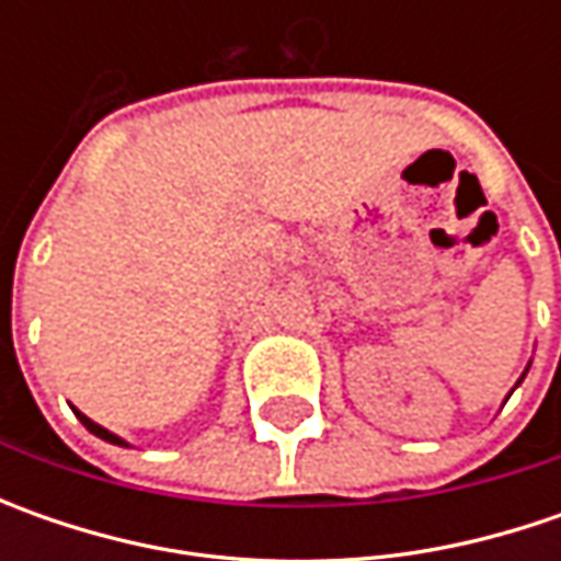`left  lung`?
<instances>
[{"mask_svg": "<svg viewBox=\"0 0 561 561\" xmlns=\"http://www.w3.org/2000/svg\"><path fill=\"white\" fill-rule=\"evenodd\" d=\"M518 383H522V380H518Z\"/></svg>", "mask_w": 561, "mask_h": 561, "instance_id": "8db88e82", "label": "left lung"}]
</instances>
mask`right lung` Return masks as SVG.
Instances as JSON below:
<instances>
[{"label": "right lung", "instance_id": "right-lung-1", "mask_svg": "<svg viewBox=\"0 0 561 561\" xmlns=\"http://www.w3.org/2000/svg\"><path fill=\"white\" fill-rule=\"evenodd\" d=\"M75 415L80 421H83V427H87V431H90V434H96V437H102V440H108V443H115V446H124V440H121V437H115V434H108V431H105V427H99L96 421H90L87 419V415H80V412H77L75 409Z\"/></svg>", "mask_w": 561, "mask_h": 561}]
</instances>
